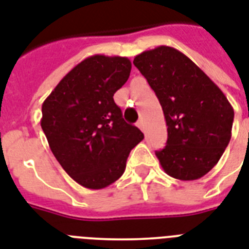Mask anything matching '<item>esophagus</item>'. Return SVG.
Masks as SVG:
<instances>
[{
	"label": "esophagus",
	"mask_w": 249,
	"mask_h": 249,
	"mask_svg": "<svg viewBox=\"0 0 249 249\" xmlns=\"http://www.w3.org/2000/svg\"><path fill=\"white\" fill-rule=\"evenodd\" d=\"M136 126H138L139 128H140V130H142V131L145 130V126H144V121H142V119L138 121V123H136Z\"/></svg>",
	"instance_id": "34e87169"
}]
</instances>
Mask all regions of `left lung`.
I'll use <instances>...</instances> for the list:
<instances>
[{
  "mask_svg": "<svg viewBox=\"0 0 249 249\" xmlns=\"http://www.w3.org/2000/svg\"><path fill=\"white\" fill-rule=\"evenodd\" d=\"M134 65L162 107L167 142L156 156L165 173L179 180L204 177L231 139L234 109L226 96L200 67L171 46L142 52Z\"/></svg>",
  "mask_w": 249,
  "mask_h": 249,
  "instance_id": "1",
  "label": "left lung"
}]
</instances>
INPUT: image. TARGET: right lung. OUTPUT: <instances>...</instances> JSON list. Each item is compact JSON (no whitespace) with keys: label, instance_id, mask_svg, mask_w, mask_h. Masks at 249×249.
<instances>
[{"label":"right lung","instance_id":"1","mask_svg":"<svg viewBox=\"0 0 249 249\" xmlns=\"http://www.w3.org/2000/svg\"><path fill=\"white\" fill-rule=\"evenodd\" d=\"M126 57L83 59L42 104L41 128L63 170L80 186L105 188L122 177L131 149L144 139L124 122L114 93L127 82Z\"/></svg>","mask_w":249,"mask_h":249}]
</instances>
